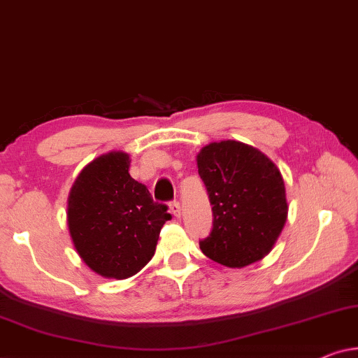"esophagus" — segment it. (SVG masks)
<instances>
[{"label": "esophagus", "mask_w": 358, "mask_h": 358, "mask_svg": "<svg viewBox=\"0 0 358 358\" xmlns=\"http://www.w3.org/2000/svg\"><path fill=\"white\" fill-rule=\"evenodd\" d=\"M169 206H170V213H172L173 215H177V217H180V203H178V201H172V203H170Z\"/></svg>", "instance_id": "obj_1"}]
</instances>
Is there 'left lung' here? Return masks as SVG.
Instances as JSON below:
<instances>
[{
  "mask_svg": "<svg viewBox=\"0 0 358 358\" xmlns=\"http://www.w3.org/2000/svg\"><path fill=\"white\" fill-rule=\"evenodd\" d=\"M198 172L213 206V229L203 253L227 268L264 258L287 220L279 169L261 150L238 141L210 143L198 154Z\"/></svg>",
  "mask_w": 358,
  "mask_h": 358,
  "instance_id": "8db88e82",
  "label": "left lung"
}]
</instances>
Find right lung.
I'll list each match as a JSON object with an SVG mask.
<instances>
[{"instance_id":"right-lung-1","label":"right lung","mask_w":358,"mask_h":358,"mask_svg":"<svg viewBox=\"0 0 358 358\" xmlns=\"http://www.w3.org/2000/svg\"><path fill=\"white\" fill-rule=\"evenodd\" d=\"M129 155H100L74 181L68 198V227L74 248L90 269L112 279L139 273L155 253L167 206L131 178Z\"/></svg>"}]
</instances>
